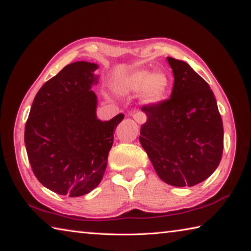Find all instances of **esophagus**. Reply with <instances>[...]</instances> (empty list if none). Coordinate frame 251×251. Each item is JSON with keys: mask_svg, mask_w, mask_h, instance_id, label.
<instances>
[{"mask_svg": "<svg viewBox=\"0 0 251 251\" xmlns=\"http://www.w3.org/2000/svg\"><path fill=\"white\" fill-rule=\"evenodd\" d=\"M133 118L136 122L139 123V124H143V123H145L146 120H147V116H146L145 113L143 112H137L133 114Z\"/></svg>", "mask_w": 251, "mask_h": 251, "instance_id": "esophagus-1", "label": "esophagus"}]
</instances>
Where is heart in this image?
Here are the masks:
<instances>
[{
  "mask_svg": "<svg viewBox=\"0 0 251 251\" xmlns=\"http://www.w3.org/2000/svg\"><path fill=\"white\" fill-rule=\"evenodd\" d=\"M169 86L168 76L160 70H138L122 81L121 88L124 92H138L145 103H154L165 97Z\"/></svg>",
  "mask_w": 251,
  "mask_h": 251,
  "instance_id": "obj_1",
  "label": "heart"
}]
</instances>
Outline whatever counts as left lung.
<instances>
[{"label": "left lung", "instance_id": "obj_1", "mask_svg": "<svg viewBox=\"0 0 251 251\" xmlns=\"http://www.w3.org/2000/svg\"><path fill=\"white\" fill-rule=\"evenodd\" d=\"M171 98L141 107L147 122L139 140L157 175L173 186H193L216 170L224 128L213 91L188 63L168 57Z\"/></svg>", "mask_w": 251, "mask_h": 251}]
</instances>
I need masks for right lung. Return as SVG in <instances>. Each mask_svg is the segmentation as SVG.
Segmentation results:
<instances>
[{"label":"right lung","instance_id":"obj_1","mask_svg":"<svg viewBox=\"0 0 251 251\" xmlns=\"http://www.w3.org/2000/svg\"><path fill=\"white\" fill-rule=\"evenodd\" d=\"M98 65L66 66L36 94L25 125L27 156L35 176L47 189L70 198L97 188L107 165L114 133L124 114L97 118L91 91Z\"/></svg>","mask_w":251,"mask_h":251}]
</instances>
